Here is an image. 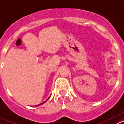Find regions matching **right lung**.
Masks as SVG:
<instances>
[{"instance_id":"right-lung-1","label":"right lung","mask_w":124,"mask_h":124,"mask_svg":"<svg viewBox=\"0 0 124 124\" xmlns=\"http://www.w3.org/2000/svg\"><path fill=\"white\" fill-rule=\"evenodd\" d=\"M49 98H50V97H48V99H47V100H46V101H45V102H42V103H41V104H38V105H37V106H40V105H41V104H44V103H45V102H46L47 101H48V100L49 99Z\"/></svg>"}]
</instances>
